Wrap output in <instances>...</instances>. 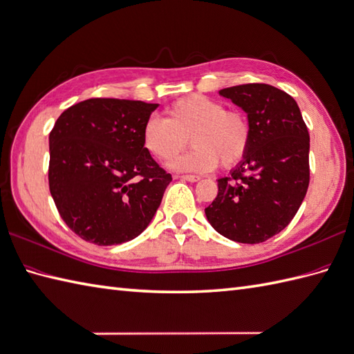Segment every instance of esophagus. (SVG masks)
<instances>
[{
  "label": "esophagus",
  "instance_id": "esophagus-1",
  "mask_svg": "<svg viewBox=\"0 0 354 354\" xmlns=\"http://www.w3.org/2000/svg\"><path fill=\"white\" fill-rule=\"evenodd\" d=\"M180 179L188 180V183H197V180H199L201 178L196 176V175H183V176H180Z\"/></svg>",
  "mask_w": 354,
  "mask_h": 354
}]
</instances>
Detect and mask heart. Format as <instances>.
Masks as SVG:
<instances>
[{
  "label": "heart",
  "instance_id": "b5f03b06",
  "mask_svg": "<svg viewBox=\"0 0 354 354\" xmlns=\"http://www.w3.org/2000/svg\"><path fill=\"white\" fill-rule=\"evenodd\" d=\"M192 152L175 160L171 169L180 171H211L218 162L232 169L248 155L252 129L241 111L225 110V105L203 95L180 97L167 109V118H149L143 127V146L152 157L170 161L187 146Z\"/></svg>",
  "mask_w": 354,
  "mask_h": 354
}]
</instances>
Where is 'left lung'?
Listing matches in <instances>:
<instances>
[{
    "label": "left lung",
    "instance_id": "obj_1",
    "mask_svg": "<svg viewBox=\"0 0 354 354\" xmlns=\"http://www.w3.org/2000/svg\"><path fill=\"white\" fill-rule=\"evenodd\" d=\"M248 114L252 138L248 155L217 179V197L205 214L229 240L257 244L290 225L309 185V133L297 102L268 84L220 90Z\"/></svg>",
    "mask_w": 354,
    "mask_h": 354
}]
</instances>
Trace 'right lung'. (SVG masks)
I'll use <instances>...</instances> for the list:
<instances>
[{"label": "right lung", "instance_id": "1", "mask_svg": "<svg viewBox=\"0 0 354 354\" xmlns=\"http://www.w3.org/2000/svg\"><path fill=\"white\" fill-rule=\"evenodd\" d=\"M158 104L93 97L69 106L49 133V192L73 232L97 245L142 234L171 175L143 146Z\"/></svg>", "mask_w": 354, "mask_h": 354}]
</instances>
